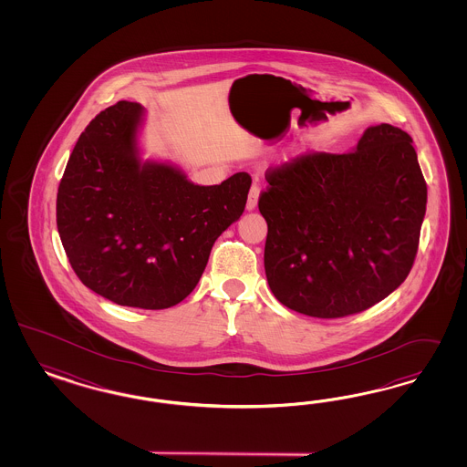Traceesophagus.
Listing matches in <instances>:
<instances>
[{
    "instance_id": "34e87169",
    "label": "esophagus",
    "mask_w": 467,
    "mask_h": 467,
    "mask_svg": "<svg viewBox=\"0 0 467 467\" xmlns=\"http://www.w3.org/2000/svg\"><path fill=\"white\" fill-rule=\"evenodd\" d=\"M258 195H260V186H258V183H254L252 184V188H250L248 200H246V209H248V211H254V207H256Z\"/></svg>"
}]
</instances>
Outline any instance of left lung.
<instances>
[{
  "instance_id": "8db88e82",
  "label": "left lung",
  "mask_w": 467,
  "mask_h": 467,
  "mask_svg": "<svg viewBox=\"0 0 467 467\" xmlns=\"http://www.w3.org/2000/svg\"><path fill=\"white\" fill-rule=\"evenodd\" d=\"M265 274L291 310L340 318L406 281L418 254L426 182L410 135L367 128L356 150L308 152L265 172Z\"/></svg>"
}]
</instances>
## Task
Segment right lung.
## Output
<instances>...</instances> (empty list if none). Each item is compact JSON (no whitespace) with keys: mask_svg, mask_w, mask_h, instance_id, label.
<instances>
[{"mask_svg":"<svg viewBox=\"0 0 467 467\" xmlns=\"http://www.w3.org/2000/svg\"><path fill=\"white\" fill-rule=\"evenodd\" d=\"M140 118L139 102L119 100L87 125L57 188V233L88 289L164 310L195 289L213 243L244 211L252 176L198 186L168 164H140Z\"/></svg>","mask_w":467,"mask_h":467,"instance_id":"1","label":"right lung"}]
</instances>
